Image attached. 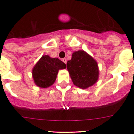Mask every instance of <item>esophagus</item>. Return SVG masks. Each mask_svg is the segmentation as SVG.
<instances>
[{
    "label": "esophagus",
    "instance_id": "obj_1",
    "mask_svg": "<svg viewBox=\"0 0 134 134\" xmlns=\"http://www.w3.org/2000/svg\"><path fill=\"white\" fill-rule=\"evenodd\" d=\"M62 61H63V62H64L65 63H67V59H66V58H63V59H62Z\"/></svg>",
    "mask_w": 134,
    "mask_h": 134
}]
</instances>
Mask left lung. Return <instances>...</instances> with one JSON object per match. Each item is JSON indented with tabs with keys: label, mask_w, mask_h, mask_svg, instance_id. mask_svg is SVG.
<instances>
[{
	"label": "left lung",
	"mask_w": 134,
	"mask_h": 134,
	"mask_svg": "<svg viewBox=\"0 0 134 134\" xmlns=\"http://www.w3.org/2000/svg\"><path fill=\"white\" fill-rule=\"evenodd\" d=\"M67 68L72 82L79 88L86 89L93 86L99 78L97 62L84 50L73 52Z\"/></svg>",
	"instance_id": "obj_1"
}]
</instances>
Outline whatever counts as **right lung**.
I'll use <instances>...</instances> for the list:
<instances>
[{
  "mask_svg": "<svg viewBox=\"0 0 134 134\" xmlns=\"http://www.w3.org/2000/svg\"><path fill=\"white\" fill-rule=\"evenodd\" d=\"M65 68V63L58 58L42 55L32 69V78L37 86L48 88L55 82L58 71Z\"/></svg>",
  "mask_w": 134,
  "mask_h": 134,
  "instance_id": "right-lung-1",
  "label": "right lung"
}]
</instances>
